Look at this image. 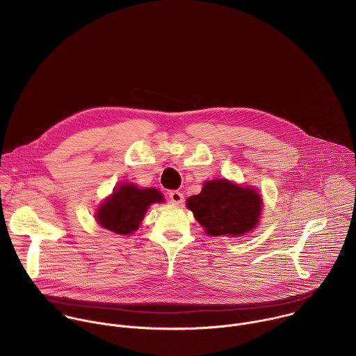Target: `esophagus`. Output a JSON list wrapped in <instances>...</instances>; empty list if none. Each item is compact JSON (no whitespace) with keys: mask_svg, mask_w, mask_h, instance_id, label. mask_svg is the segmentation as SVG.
<instances>
[{"mask_svg":"<svg viewBox=\"0 0 356 356\" xmlns=\"http://www.w3.org/2000/svg\"><path fill=\"white\" fill-rule=\"evenodd\" d=\"M169 197H170L172 204H177L179 206V204H181V202L184 201V195L180 191H170Z\"/></svg>","mask_w":356,"mask_h":356,"instance_id":"obj_1","label":"esophagus"}]
</instances>
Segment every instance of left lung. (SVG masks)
I'll use <instances>...</instances> for the list:
<instances>
[{"label":"left lung","instance_id":"1","mask_svg":"<svg viewBox=\"0 0 356 356\" xmlns=\"http://www.w3.org/2000/svg\"><path fill=\"white\" fill-rule=\"evenodd\" d=\"M186 204L207 235L238 238L259 225L264 200L255 187L216 179L202 184Z\"/></svg>","mask_w":356,"mask_h":356}]
</instances>
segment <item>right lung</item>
Returning <instances> with one entry per match:
<instances>
[{"label":"right lung","mask_w":356,"mask_h":356,"mask_svg":"<svg viewBox=\"0 0 356 356\" xmlns=\"http://www.w3.org/2000/svg\"><path fill=\"white\" fill-rule=\"evenodd\" d=\"M163 201V194L155 187L142 188L134 183H120L98 206L94 217L111 232L131 235L139 228L149 206Z\"/></svg>","instance_id":"1"}]
</instances>
